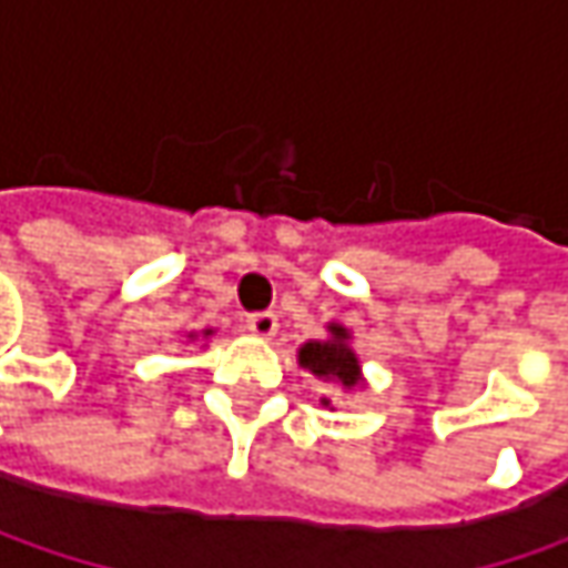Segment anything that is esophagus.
<instances>
[{
  "instance_id": "34e87169",
  "label": "esophagus",
  "mask_w": 568,
  "mask_h": 568,
  "mask_svg": "<svg viewBox=\"0 0 568 568\" xmlns=\"http://www.w3.org/2000/svg\"><path fill=\"white\" fill-rule=\"evenodd\" d=\"M246 328H250L255 338H274V332H277V316H274V313H250V316H246Z\"/></svg>"
}]
</instances>
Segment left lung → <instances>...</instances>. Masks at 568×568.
<instances>
[{
    "label": "left lung",
    "instance_id": "1",
    "mask_svg": "<svg viewBox=\"0 0 568 568\" xmlns=\"http://www.w3.org/2000/svg\"><path fill=\"white\" fill-rule=\"evenodd\" d=\"M328 332H332L328 341H310V344L300 347V363L306 369H313L316 376L338 379L341 385L351 388V385H357V379H361V366H357L354 351L347 347V328L332 325Z\"/></svg>",
    "mask_w": 568,
    "mask_h": 568
}]
</instances>
